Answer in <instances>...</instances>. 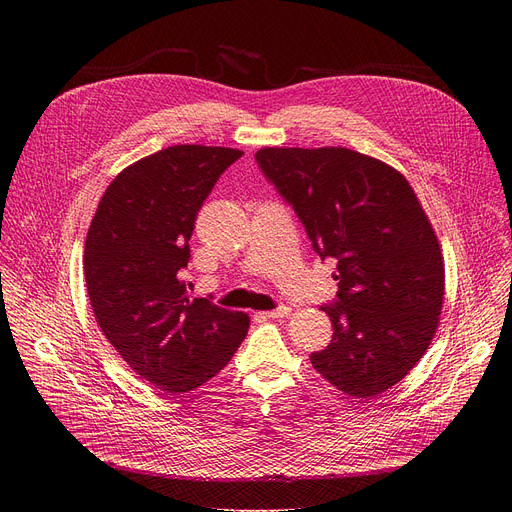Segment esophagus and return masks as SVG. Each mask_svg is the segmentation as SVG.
I'll return each instance as SVG.
<instances>
[{
  "mask_svg": "<svg viewBox=\"0 0 512 512\" xmlns=\"http://www.w3.org/2000/svg\"><path fill=\"white\" fill-rule=\"evenodd\" d=\"M267 319H282V317H288L290 315V307H286V305H282V307H278V309H274V311H267V313H263Z\"/></svg>",
  "mask_w": 512,
  "mask_h": 512,
  "instance_id": "esophagus-1",
  "label": "esophagus"
}]
</instances>
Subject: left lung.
I'll return each mask as SVG.
<instances>
[{
  "label": "left lung",
  "instance_id": "1",
  "mask_svg": "<svg viewBox=\"0 0 512 512\" xmlns=\"http://www.w3.org/2000/svg\"><path fill=\"white\" fill-rule=\"evenodd\" d=\"M255 159L315 253L338 261L336 303L321 307L334 334L313 367L340 392L375 398L419 363L438 330L444 261L432 224L409 180L359 151L263 147Z\"/></svg>",
  "mask_w": 512,
  "mask_h": 512
}]
</instances>
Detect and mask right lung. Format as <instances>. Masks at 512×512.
Wrapping results in <instances>:
<instances>
[{
	"label": "right lung",
	"instance_id": "right-lung-1",
	"mask_svg": "<svg viewBox=\"0 0 512 512\" xmlns=\"http://www.w3.org/2000/svg\"><path fill=\"white\" fill-rule=\"evenodd\" d=\"M230 147L174 145L124 168L103 193L85 240V282L103 336L164 394L220 373L249 332V315L191 299L180 270L197 213Z\"/></svg>",
	"mask_w": 512,
	"mask_h": 512
}]
</instances>
